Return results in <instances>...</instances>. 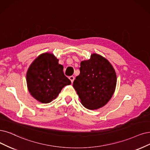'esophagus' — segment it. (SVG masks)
<instances>
[{
  "label": "esophagus",
  "mask_w": 150,
  "mask_h": 150,
  "mask_svg": "<svg viewBox=\"0 0 150 150\" xmlns=\"http://www.w3.org/2000/svg\"><path fill=\"white\" fill-rule=\"evenodd\" d=\"M69 79L70 80L71 83H73L74 81V79H75V77L74 76H69Z\"/></svg>",
  "instance_id": "34e87169"
}]
</instances>
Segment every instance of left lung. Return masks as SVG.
Returning <instances> with one entry per match:
<instances>
[{
  "label": "left lung",
  "mask_w": 150,
  "mask_h": 150,
  "mask_svg": "<svg viewBox=\"0 0 150 150\" xmlns=\"http://www.w3.org/2000/svg\"><path fill=\"white\" fill-rule=\"evenodd\" d=\"M80 71L73 86L83 106L90 110L105 106L114 95L117 83L111 64L101 55L92 54L89 60L81 61Z\"/></svg>",
  "instance_id": "8db88e82"
}]
</instances>
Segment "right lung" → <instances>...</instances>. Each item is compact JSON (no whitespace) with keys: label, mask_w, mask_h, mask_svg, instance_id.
<instances>
[{"label":"right lung","mask_w":150,"mask_h":150,"mask_svg":"<svg viewBox=\"0 0 150 150\" xmlns=\"http://www.w3.org/2000/svg\"><path fill=\"white\" fill-rule=\"evenodd\" d=\"M63 69L53 54L39 55L26 72L27 87L31 95L42 103H49L56 98L65 86L71 84Z\"/></svg>","instance_id":"obj_1"}]
</instances>
